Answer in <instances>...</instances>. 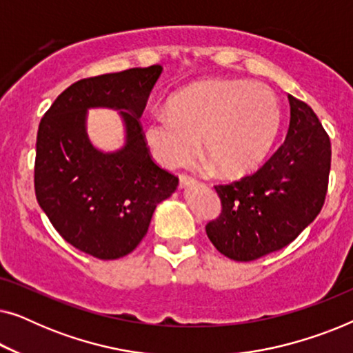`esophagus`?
I'll return each mask as SVG.
<instances>
[{
  "label": "esophagus",
  "instance_id": "esophagus-1",
  "mask_svg": "<svg viewBox=\"0 0 353 353\" xmlns=\"http://www.w3.org/2000/svg\"><path fill=\"white\" fill-rule=\"evenodd\" d=\"M196 180L192 176L188 175V173H181L180 175V186L185 188V186H190V185H194Z\"/></svg>",
  "mask_w": 353,
  "mask_h": 353
}]
</instances>
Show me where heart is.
<instances>
[{
  "instance_id": "heart-1",
  "label": "heart",
  "mask_w": 353,
  "mask_h": 353,
  "mask_svg": "<svg viewBox=\"0 0 353 353\" xmlns=\"http://www.w3.org/2000/svg\"><path fill=\"white\" fill-rule=\"evenodd\" d=\"M281 128V108L272 91L248 81L196 85L152 115L144 138L154 159L175 168L202 152L221 175L243 176L263 161Z\"/></svg>"
}]
</instances>
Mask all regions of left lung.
Returning a JSON list of instances; mask_svg holds the SVG:
<instances>
[{
    "mask_svg": "<svg viewBox=\"0 0 353 353\" xmlns=\"http://www.w3.org/2000/svg\"><path fill=\"white\" fill-rule=\"evenodd\" d=\"M286 139L257 172L216 185L221 214L205 226L220 254L252 262L291 244L320 214L331 168V141L316 114L288 96Z\"/></svg>",
    "mask_w": 353,
    "mask_h": 353,
    "instance_id": "left-lung-1",
    "label": "left lung"
}]
</instances>
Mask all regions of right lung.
Returning <instances> with one entry per match:
<instances>
[{
    "label": "right lung",
    "mask_w": 353,
    "mask_h": 353,
    "mask_svg": "<svg viewBox=\"0 0 353 353\" xmlns=\"http://www.w3.org/2000/svg\"><path fill=\"white\" fill-rule=\"evenodd\" d=\"M161 65L90 77L62 91L43 115L37 134L35 196L67 243L101 260L137 249L159 202L178 176L152 161L139 122ZM119 108L128 143L105 154L85 137V109Z\"/></svg>",
    "instance_id": "right-lung-1"
}]
</instances>
